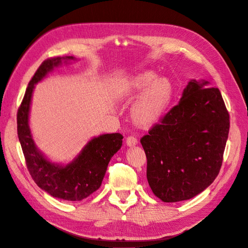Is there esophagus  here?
Listing matches in <instances>:
<instances>
[{
	"mask_svg": "<svg viewBox=\"0 0 248 248\" xmlns=\"http://www.w3.org/2000/svg\"><path fill=\"white\" fill-rule=\"evenodd\" d=\"M125 143H126V145L127 146H135V145H137V143H138V140H137V138L136 137H134V136H130V137H126V139H125Z\"/></svg>",
	"mask_w": 248,
	"mask_h": 248,
	"instance_id": "esophagus-1",
	"label": "esophagus"
}]
</instances>
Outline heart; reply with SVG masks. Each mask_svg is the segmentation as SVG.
Returning <instances> with one entry per match:
<instances>
[{"label":"heart","mask_w":248,"mask_h":248,"mask_svg":"<svg viewBox=\"0 0 248 248\" xmlns=\"http://www.w3.org/2000/svg\"><path fill=\"white\" fill-rule=\"evenodd\" d=\"M141 97L132 111L133 119L140 126H150L163 116L174 94V85L169 78L161 77L154 71H144L122 79L115 85L118 99Z\"/></svg>","instance_id":"1"}]
</instances>
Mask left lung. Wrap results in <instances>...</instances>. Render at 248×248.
Here are the masks:
<instances>
[{"instance_id":"left-lung-1","label":"left lung","mask_w":248,"mask_h":248,"mask_svg":"<svg viewBox=\"0 0 248 248\" xmlns=\"http://www.w3.org/2000/svg\"><path fill=\"white\" fill-rule=\"evenodd\" d=\"M208 84L190 80L177 105L140 140L148 185L163 202L194 198L219 173L230 115L219 90Z\"/></svg>"}]
</instances>
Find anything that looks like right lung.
Returning <instances> with one entry per match:
<instances>
[{
    "mask_svg": "<svg viewBox=\"0 0 248 248\" xmlns=\"http://www.w3.org/2000/svg\"><path fill=\"white\" fill-rule=\"evenodd\" d=\"M72 60L75 58H52L44 61L38 68L17 111V135L28 170L37 186L54 198L81 201L101 186L111 157L123 145V135L113 133L94 137L87 142L80 154L71 163L60 165L50 162L37 148L29 124L35 84L41 81L54 68L61 66L62 62H67Z\"/></svg>",
    "mask_w": 248,
    "mask_h": 248,
    "instance_id": "1",
    "label": "right lung"
}]
</instances>
